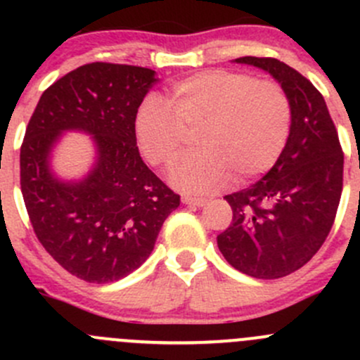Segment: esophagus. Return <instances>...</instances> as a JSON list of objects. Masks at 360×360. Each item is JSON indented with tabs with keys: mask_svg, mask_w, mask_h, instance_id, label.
<instances>
[{
	"mask_svg": "<svg viewBox=\"0 0 360 360\" xmlns=\"http://www.w3.org/2000/svg\"><path fill=\"white\" fill-rule=\"evenodd\" d=\"M183 203H186V205H193V207H203L207 203V200H205V198L183 197Z\"/></svg>",
	"mask_w": 360,
	"mask_h": 360,
	"instance_id": "esophagus-1",
	"label": "esophagus"
}]
</instances>
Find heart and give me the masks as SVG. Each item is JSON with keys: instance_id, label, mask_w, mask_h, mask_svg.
<instances>
[{"instance_id": "1", "label": "heart", "mask_w": 360, "mask_h": 360, "mask_svg": "<svg viewBox=\"0 0 360 360\" xmlns=\"http://www.w3.org/2000/svg\"><path fill=\"white\" fill-rule=\"evenodd\" d=\"M291 103L278 83L244 72L209 69L174 83L165 101L144 97L134 116L141 153L155 167L179 155L186 130H198L200 150L179 158L169 183L191 195H209L233 179L263 176L281 158L291 132Z\"/></svg>"}]
</instances>
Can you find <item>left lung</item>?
I'll use <instances>...</instances> for the list:
<instances>
[{
    "mask_svg": "<svg viewBox=\"0 0 360 360\" xmlns=\"http://www.w3.org/2000/svg\"><path fill=\"white\" fill-rule=\"evenodd\" d=\"M281 83L291 103V132L281 158L252 186L226 195L230 228L217 235L224 259L254 278H281L321 249L343 188V151L324 97L303 75L271 57H240Z\"/></svg>",
    "mask_w": 360,
    "mask_h": 360,
    "instance_id": "8db88e82",
    "label": "left lung"
}]
</instances>
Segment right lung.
Instances as JSON below:
<instances>
[{
	"instance_id": "right-lung-1",
	"label": "right lung",
	"mask_w": 360,
	"mask_h": 360,
	"mask_svg": "<svg viewBox=\"0 0 360 360\" xmlns=\"http://www.w3.org/2000/svg\"><path fill=\"white\" fill-rule=\"evenodd\" d=\"M158 82L153 69L92 63L43 92L20 148V188L34 233L69 274L108 284L150 257L179 195L148 169L137 150L134 116ZM66 131L91 136L96 157L79 180L51 169Z\"/></svg>"
}]
</instances>
